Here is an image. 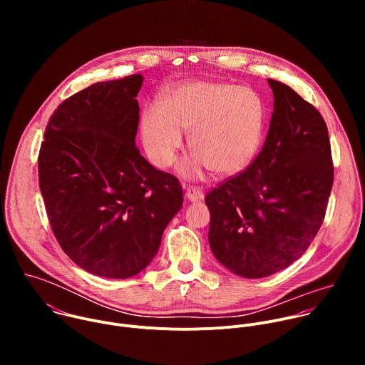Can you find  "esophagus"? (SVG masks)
<instances>
[{"label":"esophagus","mask_w":365,"mask_h":365,"mask_svg":"<svg viewBox=\"0 0 365 365\" xmlns=\"http://www.w3.org/2000/svg\"><path fill=\"white\" fill-rule=\"evenodd\" d=\"M186 197H187L190 202H197V200H202V199H203V192H202L199 187L189 186V187L186 189Z\"/></svg>","instance_id":"1"}]
</instances>
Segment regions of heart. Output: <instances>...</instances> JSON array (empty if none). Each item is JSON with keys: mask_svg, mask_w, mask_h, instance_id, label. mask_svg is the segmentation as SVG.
Masks as SVG:
<instances>
[{"mask_svg": "<svg viewBox=\"0 0 365 365\" xmlns=\"http://www.w3.org/2000/svg\"><path fill=\"white\" fill-rule=\"evenodd\" d=\"M264 124L266 103L252 88L195 81L173 89L163 108L145 110L141 135L150 160L168 169L183 145L180 130H190L195 153L180 165V173L193 179L210 168L218 176H230L252 160Z\"/></svg>", "mask_w": 365, "mask_h": 365, "instance_id": "obj_1", "label": "heart"}]
</instances>
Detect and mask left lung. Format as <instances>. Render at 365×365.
Masks as SVG:
<instances>
[{"instance_id": "left-lung-1", "label": "left lung", "mask_w": 365, "mask_h": 365, "mask_svg": "<svg viewBox=\"0 0 365 365\" xmlns=\"http://www.w3.org/2000/svg\"><path fill=\"white\" fill-rule=\"evenodd\" d=\"M274 106L262 151L206 193L207 240L237 276H272L303 255L317 237L334 183L328 127L290 86L267 79Z\"/></svg>"}]
</instances>
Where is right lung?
Masks as SVG:
<instances>
[{"label": "right lung", "mask_w": 365, "mask_h": 365, "mask_svg": "<svg viewBox=\"0 0 365 365\" xmlns=\"http://www.w3.org/2000/svg\"><path fill=\"white\" fill-rule=\"evenodd\" d=\"M141 75L93 83L51 114L38 151V185L59 245L81 269L128 279L158 254L183 205L176 176L140 154Z\"/></svg>", "instance_id": "add662e5"}]
</instances>
